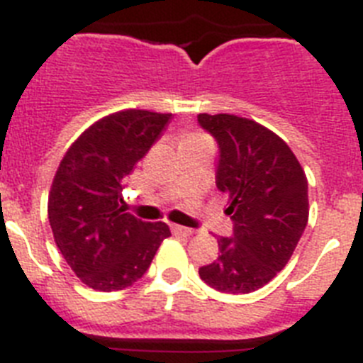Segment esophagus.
<instances>
[{"mask_svg":"<svg viewBox=\"0 0 363 363\" xmlns=\"http://www.w3.org/2000/svg\"><path fill=\"white\" fill-rule=\"evenodd\" d=\"M172 233L182 234V236H192V234H194V229H191V227H184V225H174L172 227Z\"/></svg>","mask_w":363,"mask_h":363,"instance_id":"1","label":"esophagus"}]
</instances>
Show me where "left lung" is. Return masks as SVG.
Wrapping results in <instances>:
<instances>
[{
  "instance_id": "8db88e82",
  "label": "left lung",
  "mask_w": 363,
  "mask_h": 363,
  "mask_svg": "<svg viewBox=\"0 0 363 363\" xmlns=\"http://www.w3.org/2000/svg\"><path fill=\"white\" fill-rule=\"evenodd\" d=\"M216 140V187L229 196L233 234L218 238L220 256L200 278L229 294L258 291L293 256L309 220L307 178L280 136L234 114H198Z\"/></svg>"
}]
</instances>
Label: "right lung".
<instances>
[{
  "mask_svg": "<svg viewBox=\"0 0 363 363\" xmlns=\"http://www.w3.org/2000/svg\"><path fill=\"white\" fill-rule=\"evenodd\" d=\"M172 114L114 112L70 145L54 176L49 221L76 277L96 291H120L143 277L171 236L163 221H143L121 207L125 178L158 142Z\"/></svg>",
  "mask_w": 363,
  "mask_h": 363,
  "instance_id": "obj_1",
  "label": "right lung"
}]
</instances>
